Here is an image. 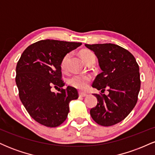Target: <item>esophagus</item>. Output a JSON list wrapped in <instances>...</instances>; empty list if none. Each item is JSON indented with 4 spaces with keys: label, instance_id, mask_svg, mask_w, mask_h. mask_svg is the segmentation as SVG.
Instances as JSON below:
<instances>
[{
    "label": "esophagus",
    "instance_id": "obj_1",
    "mask_svg": "<svg viewBox=\"0 0 155 155\" xmlns=\"http://www.w3.org/2000/svg\"><path fill=\"white\" fill-rule=\"evenodd\" d=\"M87 95V94L84 93V92H79V97H86Z\"/></svg>",
    "mask_w": 155,
    "mask_h": 155
}]
</instances>
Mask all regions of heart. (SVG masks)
<instances>
[{
  "label": "heart",
  "instance_id": "obj_1",
  "mask_svg": "<svg viewBox=\"0 0 155 155\" xmlns=\"http://www.w3.org/2000/svg\"><path fill=\"white\" fill-rule=\"evenodd\" d=\"M81 58L86 62L87 63L90 62L95 61V54L92 51L89 49H84L80 52ZM71 57V53H67L65 56L63 57V59L60 63V68L63 71H65L67 68V64L69 58ZM91 77L89 75H84V74H76V75L72 76L71 77L69 78L68 80V83L69 85L73 87L78 89L80 90H84L88 87L89 83H90Z\"/></svg>",
  "mask_w": 155,
  "mask_h": 155
}]
</instances>
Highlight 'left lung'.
<instances>
[{
  "mask_svg": "<svg viewBox=\"0 0 155 155\" xmlns=\"http://www.w3.org/2000/svg\"><path fill=\"white\" fill-rule=\"evenodd\" d=\"M98 59L102 72L92 84L101 92L106 88L108 96L94 94L97 104L91 108L92 118L102 126L119 123L136 106L140 91L139 66L134 56L127 49L114 44H85Z\"/></svg>",
  "mask_w": 155,
  "mask_h": 155,
  "instance_id": "8db88e82",
  "label": "left lung"
}]
</instances>
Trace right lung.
Masks as SVG:
<instances>
[{
  "label": "right lung",
  "mask_w": 155,
  "mask_h": 155,
  "mask_svg": "<svg viewBox=\"0 0 155 155\" xmlns=\"http://www.w3.org/2000/svg\"><path fill=\"white\" fill-rule=\"evenodd\" d=\"M81 45L77 42L41 40L23 51L16 67V84L23 106L31 117L46 127H55L66 120L69 103L79 97L76 89L62 80L60 63L67 53ZM59 86L58 94L51 91Z\"/></svg>",
  "instance_id": "add662e5"
}]
</instances>
